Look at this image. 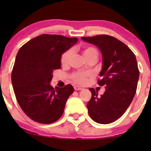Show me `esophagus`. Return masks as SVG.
I'll return each instance as SVG.
<instances>
[{
	"instance_id": "34e87169",
	"label": "esophagus",
	"mask_w": 151,
	"mask_h": 151,
	"mask_svg": "<svg viewBox=\"0 0 151 151\" xmlns=\"http://www.w3.org/2000/svg\"><path fill=\"white\" fill-rule=\"evenodd\" d=\"M74 89H75V90H81L82 89V88H81V87H79V86H74Z\"/></svg>"
}]
</instances>
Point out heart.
<instances>
[{
    "mask_svg": "<svg viewBox=\"0 0 151 151\" xmlns=\"http://www.w3.org/2000/svg\"><path fill=\"white\" fill-rule=\"evenodd\" d=\"M72 51L71 50H67L66 51L61 57V62L62 65H67L70 62V60L72 57ZM98 53L96 50L95 48L92 47H87L84 48L83 50V55H84V58H88L89 57L92 56V55H96L97 56ZM89 76V74L86 73V72H75V73L72 74V79L75 81V82L78 83V84H83L86 81L87 79V77Z\"/></svg>",
    "mask_w": 151,
    "mask_h": 151,
    "instance_id": "heart-1",
    "label": "heart"
}]
</instances>
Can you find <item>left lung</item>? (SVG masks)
Instances as JSON below:
<instances>
[{"instance_id":"left-lung-1","label":"left lung","mask_w":151,"mask_h":151,"mask_svg":"<svg viewBox=\"0 0 151 151\" xmlns=\"http://www.w3.org/2000/svg\"><path fill=\"white\" fill-rule=\"evenodd\" d=\"M81 40L96 46L102 55V69L99 81L106 86L100 96L90 88L91 98L86 104L90 117L95 122L108 124L123 115L136 93L139 78L136 58L124 42L106 35L82 37Z\"/></svg>"}]
</instances>
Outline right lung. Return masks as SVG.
Here are the masks:
<instances>
[{
    "mask_svg": "<svg viewBox=\"0 0 151 151\" xmlns=\"http://www.w3.org/2000/svg\"><path fill=\"white\" fill-rule=\"evenodd\" d=\"M77 37L41 35L22 45L17 54L12 72L13 90L19 105L31 119L49 124L63 114L73 86L50 85L53 70L61 67L62 54L77 42Z\"/></svg>",
    "mask_w": 151,
    "mask_h": 151,
    "instance_id": "add662e5",
    "label": "right lung"
}]
</instances>
